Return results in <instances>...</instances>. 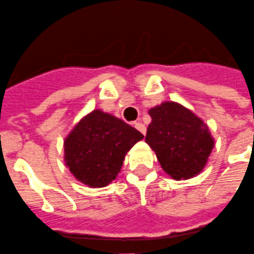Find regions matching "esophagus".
I'll list each match as a JSON object with an SVG mask.
<instances>
[{"mask_svg":"<svg viewBox=\"0 0 254 254\" xmlns=\"http://www.w3.org/2000/svg\"><path fill=\"white\" fill-rule=\"evenodd\" d=\"M134 127H136V129L139 130V131L141 132L142 135H145V134H146V127H145V125L142 124L141 122H136V123H134Z\"/></svg>","mask_w":254,"mask_h":254,"instance_id":"1","label":"esophagus"}]
</instances>
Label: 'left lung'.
<instances>
[{"label":"left lung","mask_w":254,"mask_h":254,"mask_svg":"<svg viewBox=\"0 0 254 254\" xmlns=\"http://www.w3.org/2000/svg\"><path fill=\"white\" fill-rule=\"evenodd\" d=\"M151 124L145 141L172 179L193 177L205 167L213 149L208 127L192 112L174 102L149 110Z\"/></svg>","instance_id":"obj_1"}]
</instances>
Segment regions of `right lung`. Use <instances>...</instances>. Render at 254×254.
Here are the masks:
<instances>
[{"label":"right lung","instance_id":"obj_1","mask_svg":"<svg viewBox=\"0 0 254 254\" xmlns=\"http://www.w3.org/2000/svg\"><path fill=\"white\" fill-rule=\"evenodd\" d=\"M144 135L97 109L83 118L64 140V161L78 181L104 187L122 169L124 156Z\"/></svg>","mask_w":254,"mask_h":254}]
</instances>
